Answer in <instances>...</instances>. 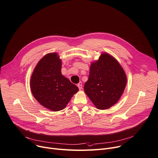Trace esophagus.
Returning <instances> with one entry per match:
<instances>
[{"label":"esophagus","instance_id":"obj_1","mask_svg":"<svg viewBox=\"0 0 158 158\" xmlns=\"http://www.w3.org/2000/svg\"><path fill=\"white\" fill-rule=\"evenodd\" d=\"M77 86H78V89H79L80 90H81V89H82V83H81V81H80V82L77 84Z\"/></svg>","mask_w":158,"mask_h":158}]
</instances>
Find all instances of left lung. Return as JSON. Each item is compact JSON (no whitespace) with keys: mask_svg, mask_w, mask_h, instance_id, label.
<instances>
[{"mask_svg":"<svg viewBox=\"0 0 158 158\" xmlns=\"http://www.w3.org/2000/svg\"><path fill=\"white\" fill-rule=\"evenodd\" d=\"M126 83V75L118 62L103 53L98 61L92 63L84 90L97 109L106 110L118 102Z\"/></svg>","mask_w":158,"mask_h":158,"instance_id":"obj_1","label":"left lung"}]
</instances>
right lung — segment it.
<instances>
[{
    "instance_id": "add662e5",
    "label": "right lung",
    "mask_w": 158,
    "mask_h": 158,
    "mask_svg": "<svg viewBox=\"0 0 158 158\" xmlns=\"http://www.w3.org/2000/svg\"><path fill=\"white\" fill-rule=\"evenodd\" d=\"M61 61L57 53L45 55L38 63L31 78L33 96L45 108L59 111L65 108L78 87L61 75Z\"/></svg>"
}]
</instances>
